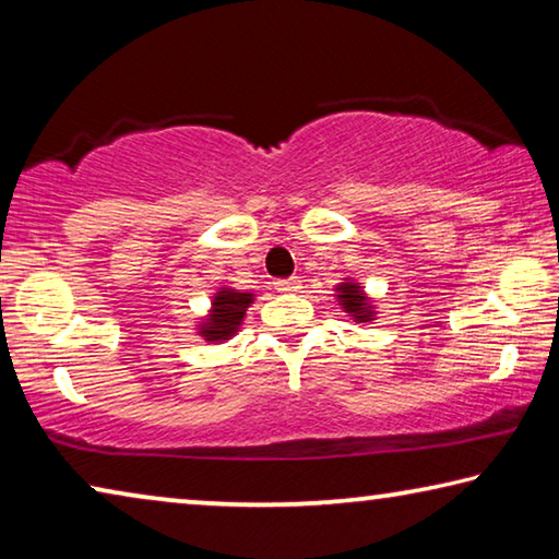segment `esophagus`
Wrapping results in <instances>:
<instances>
[{"label": "esophagus", "instance_id": "34e87169", "mask_svg": "<svg viewBox=\"0 0 559 559\" xmlns=\"http://www.w3.org/2000/svg\"><path fill=\"white\" fill-rule=\"evenodd\" d=\"M276 290L278 293H298L300 290V278L298 276H290V278L276 281Z\"/></svg>", "mask_w": 559, "mask_h": 559}]
</instances>
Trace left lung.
I'll return each instance as SVG.
<instances>
[{
  "mask_svg": "<svg viewBox=\"0 0 559 559\" xmlns=\"http://www.w3.org/2000/svg\"><path fill=\"white\" fill-rule=\"evenodd\" d=\"M335 293H337V302L345 308V313L353 316L355 323H372L377 313L374 302L357 281L343 278V283H337L335 286Z\"/></svg>",
  "mask_w": 559,
  "mask_h": 559,
  "instance_id": "left-lung-1",
  "label": "left lung"
}]
</instances>
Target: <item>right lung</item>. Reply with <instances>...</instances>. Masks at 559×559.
Masks as SVG:
<instances>
[{
  "label": "right lung",
  "mask_w": 559,
  "mask_h": 559,
  "mask_svg": "<svg viewBox=\"0 0 559 559\" xmlns=\"http://www.w3.org/2000/svg\"><path fill=\"white\" fill-rule=\"evenodd\" d=\"M253 302V293H241L231 286H222L212 296L210 313L197 325V335H202L206 343H224L231 340L243 323V316Z\"/></svg>",
  "instance_id": "obj_1"
}]
</instances>
